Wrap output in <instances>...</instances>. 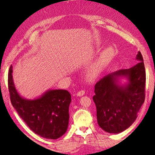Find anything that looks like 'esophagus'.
Wrapping results in <instances>:
<instances>
[{"mask_svg":"<svg viewBox=\"0 0 155 155\" xmlns=\"http://www.w3.org/2000/svg\"><path fill=\"white\" fill-rule=\"evenodd\" d=\"M84 94V91H80L79 92H78L77 93V95L78 97H81V96H83Z\"/></svg>","mask_w":155,"mask_h":155,"instance_id":"1","label":"esophagus"}]
</instances>
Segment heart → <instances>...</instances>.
Wrapping results in <instances>:
<instances>
[{
	"label": "heart",
	"instance_id": "1",
	"mask_svg": "<svg viewBox=\"0 0 155 155\" xmlns=\"http://www.w3.org/2000/svg\"><path fill=\"white\" fill-rule=\"evenodd\" d=\"M112 57H113L112 50L110 48H107L101 54L97 61L88 69V78L91 79H94L97 78L104 71L105 68L111 61Z\"/></svg>",
	"mask_w": 155,
	"mask_h": 155
}]
</instances>
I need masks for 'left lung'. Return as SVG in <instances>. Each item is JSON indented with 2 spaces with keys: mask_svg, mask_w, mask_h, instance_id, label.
<instances>
[{
  "mask_svg": "<svg viewBox=\"0 0 155 155\" xmlns=\"http://www.w3.org/2000/svg\"><path fill=\"white\" fill-rule=\"evenodd\" d=\"M136 59L139 61L136 65L108 74L94 86L97 122L107 133L118 134L130 127L144 102L146 73L140 51ZM120 78L127 82L120 84Z\"/></svg>",
  "mask_w": 155,
  "mask_h": 155,
  "instance_id": "1",
  "label": "left lung"
}]
</instances>
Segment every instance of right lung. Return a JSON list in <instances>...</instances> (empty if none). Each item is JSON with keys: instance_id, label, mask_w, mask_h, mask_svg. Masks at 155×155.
Masks as SVG:
<instances>
[{"instance_id": "right-lung-1", "label": "right lung", "mask_w": 155, "mask_h": 155, "mask_svg": "<svg viewBox=\"0 0 155 155\" xmlns=\"http://www.w3.org/2000/svg\"><path fill=\"white\" fill-rule=\"evenodd\" d=\"M11 101L17 113L31 130L48 139H57L67 132L71 95L67 90H48L40 97L26 99L16 89L12 66L8 74Z\"/></svg>"}]
</instances>
